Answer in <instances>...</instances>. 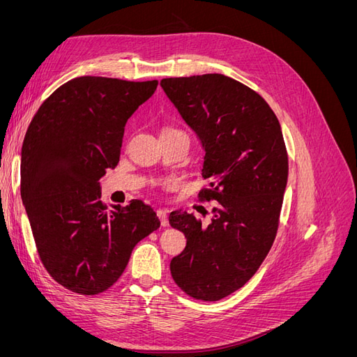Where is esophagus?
<instances>
[{
	"mask_svg": "<svg viewBox=\"0 0 357 357\" xmlns=\"http://www.w3.org/2000/svg\"><path fill=\"white\" fill-rule=\"evenodd\" d=\"M156 214H158V218L160 219V225L164 226V228H167V226H168V211L164 210V208H159V210H156Z\"/></svg>",
	"mask_w": 357,
	"mask_h": 357,
	"instance_id": "34e87169",
	"label": "esophagus"
}]
</instances>
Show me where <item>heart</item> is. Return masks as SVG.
Returning <instances> with one entry per match:
<instances>
[{
	"label": "heart",
	"mask_w": 357,
	"mask_h": 357,
	"mask_svg": "<svg viewBox=\"0 0 357 357\" xmlns=\"http://www.w3.org/2000/svg\"><path fill=\"white\" fill-rule=\"evenodd\" d=\"M167 131H172V129H167ZM165 132V131H164Z\"/></svg>",
	"instance_id": "1"
}]
</instances>
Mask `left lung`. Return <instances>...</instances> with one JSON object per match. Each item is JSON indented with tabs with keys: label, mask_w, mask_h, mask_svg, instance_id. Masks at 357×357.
Masks as SVG:
<instances>
[{
	"label": "left lung",
	"mask_w": 357,
	"mask_h": 357,
	"mask_svg": "<svg viewBox=\"0 0 357 357\" xmlns=\"http://www.w3.org/2000/svg\"><path fill=\"white\" fill-rule=\"evenodd\" d=\"M160 86L205 150L201 199L218 201L210 225L172 211L186 247L169 264L189 296L219 301L243 287L271 248L287 185V152L271 107L223 74L162 79Z\"/></svg>",
	"instance_id": "1"
}]
</instances>
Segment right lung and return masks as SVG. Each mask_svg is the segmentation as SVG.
<instances>
[{
	"label": "right lung",
	"mask_w": 357,
	"mask_h": 357,
	"mask_svg": "<svg viewBox=\"0 0 357 357\" xmlns=\"http://www.w3.org/2000/svg\"><path fill=\"white\" fill-rule=\"evenodd\" d=\"M156 86L158 80L75 77L40 105L28 126L20 197L43 265L75 294L112 287L135 244L160 225L139 199L107 210L100 186L121 158L126 121Z\"/></svg>",
	"instance_id": "right-lung-1"
}]
</instances>
